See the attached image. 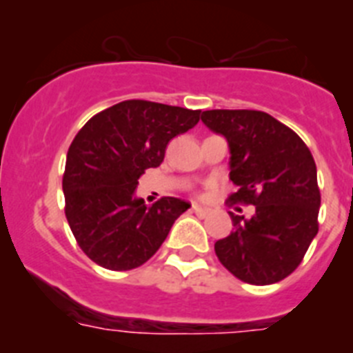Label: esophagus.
<instances>
[{"label": "esophagus", "instance_id": "1", "mask_svg": "<svg viewBox=\"0 0 353 353\" xmlns=\"http://www.w3.org/2000/svg\"><path fill=\"white\" fill-rule=\"evenodd\" d=\"M192 211H194L195 214H199V216H206V214H210L211 210H208V208H202V206H197V204H194V206H192Z\"/></svg>", "mask_w": 353, "mask_h": 353}]
</instances>
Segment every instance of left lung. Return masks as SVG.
Wrapping results in <instances>:
<instances>
[{
  "mask_svg": "<svg viewBox=\"0 0 353 353\" xmlns=\"http://www.w3.org/2000/svg\"><path fill=\"white\" fill-rule=\"evenodd\" d=\"M202 122L231 149L234 204H252V219L229 213L234 231L214 254L234 277L254 286L286 279L299 268L316 236L320 188L316 163L304 140L257 110H208Z\"/></svg>",
  "mask_w": 353,
  "mask_h": 353,
  "instance_id": "1",
  "label": "left lung"
}]
</instances>
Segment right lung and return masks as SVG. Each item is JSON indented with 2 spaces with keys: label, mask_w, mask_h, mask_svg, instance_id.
I'll return each mask as SVG.
<instances>
[{
  "label": "right lung",
  "mask_w": 353,
  "mask_h": 353,
  "mask_svg": "<svg viewBox=\"0 0 353 353\" xmlns=\"http://www.w3.org/2000/svg\"><path fill=\"white\" fill-rule=\"evenodd\" d=\"M201 121V110L130 99L96 113L69 147L62 186L76 243L113 272L142 266L190 208L161 197L151 208L134 199L147 168L159 167L168 142Z\"/></svg>",
  "instance_id": "1"
}]
</instances>
